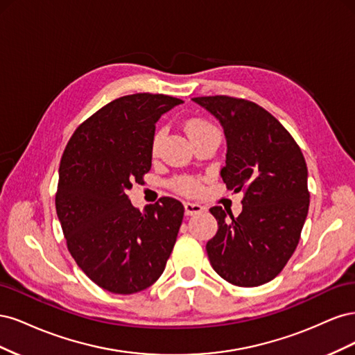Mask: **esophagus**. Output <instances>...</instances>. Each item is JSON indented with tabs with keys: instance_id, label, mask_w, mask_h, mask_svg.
Instances as JSON below:
<instances>
[{
	"instance_id": "1",
	"label": "esophagus",
	"mask_w": 355,
	"mask_h": 355,
	"mask_svg": "<svg viewBox=\"0 0 355 355\" xmlns=\"http://www.w3.org/2000/svg\"><path fill=\"white\" fill-rule=\"evenodd\" d=\"M185 214L187 216H192V214H196V213H200V211H202V206H200V204H197V202H189V201H187L185 204Z\"/></svg>"
}]
</instances>
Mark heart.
Instances as JSON below:
<instances>
[{"label":"heart","instance_id":"heart-1","mask_svg":"<svg viewBox=\"0 0 355 355\" xmlns=\"http://www.w3.org/2000/svg\"><path fill=\"white\" fill-rule=\"evenodd\" d=\"M185 130L192 141H196V139H198L201 136H207V135H219L220 136L216 127L206 120H201V118H192V120H189L185 124ZM164 136H166L164 128H158V130L154 133L153 141H151V153L153 154H157L159 151V146H161V142H163ZM171 185H173V188L178 192H180V194H184V196H196L201 188L200 180L196 178H191V176L178 178L173 180V184Z\"/></svg>","mask_w":355,"mask_h":355}]
</instances>
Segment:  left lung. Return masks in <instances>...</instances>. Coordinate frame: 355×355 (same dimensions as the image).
Here are the masks:
<instances>
[{
    "label": "left lung",
    "instance_id": "obj_1",
    "mask_svg": "<svg viewBox=\"0 0 355 355\" xmlns=\"http://www.w3.org/2000/svg\"><path fill=\"white\" fill-rule=\"evenodd\" d=\"M219 120L227 137L220 176L228 189L244 191L237 218L210 209L218 232L206 250L213 270L240 287L271 282L292 257L309 207L308 168L283 124L254 102L231 96L192 99Z\"/></svg>",
    "mask_w": 355,
    "mask_h": 355
}]
</instances>
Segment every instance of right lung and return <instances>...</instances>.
<instances>
[{"label": "right lung", "mask_w": 355, "mask_h": 355, "mask_svg": "<svg viewBox=\"0 0 355 355\" xmlns=\"http://www.w3.org/2000/svg\"><path fill=\"white\" fill-rule=\"evenodd\" d=\"M180 103L166 94L123 96L80 124L63 151L56 211L68 250L111 293L153 286L173 250L182 202L163 197L139 211L125 192L151 170L158 118Z\"/></svg>", "instance_id": "obj_1"}]
</instances>
